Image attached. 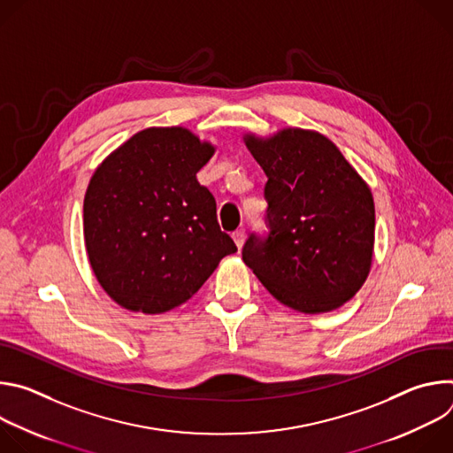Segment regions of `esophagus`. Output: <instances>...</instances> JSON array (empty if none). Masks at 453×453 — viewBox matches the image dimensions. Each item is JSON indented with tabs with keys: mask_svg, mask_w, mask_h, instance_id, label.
<instances>
[{
	"mask_svg": "<svg viewBox=\"0 0 453 453\" xmlns=\"http://www.w3.org/2000/svg\"><path fill=\"white\" fill-rule=\"evenodd\" d=\"M233 240H234L236 247L240 249V247L243 245V242H245V229H236V231L233 233Z\"/></svg>",
	"mask_w": 453,
	"mask_h": 453,
	"instance_id": "esophagus-1",
	"label": "esophagus"
}]
</instances>
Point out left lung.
I'll use <instances>...</instances> for the list:
<instances>
[{
	"label": "left lung",
	"mask_w": 453,
	"mask_h": 453,
	"mask_svg": "<svg viewBox=\"0 0 453 453\" xmlns=\"http://www.w3.org/2000/svg\"><path fill=\"white\" fill-rule=\"evenodd\" d=\"M267 175V234L250 233L242 260L283 304L330 311L349 301L372 260L371 189L322 134L285 128L245 138Z\"/></svg>",
	"instance_id": "obj_1"
}]
</instances>
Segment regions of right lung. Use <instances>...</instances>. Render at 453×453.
<instances>
[{
  "mask_svg": "<svg viewBox=\"0 0 453 453\" xmlns=\"http://www.w3.org/2000/svg\"><path fill=\"white\" fill-rule=\"evenodd\" d=\"M215 149L188 128H145L93 173L84 238L102 288L123 308L161 313L196 294L236 252L197 172Z\"/></svg>",
  "mask_w": 453,
  "mask_h": 453,
  "instance_id": "right-lung-1",
  "label": "right lung"
}]
</instances>
